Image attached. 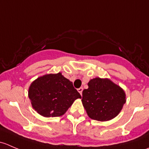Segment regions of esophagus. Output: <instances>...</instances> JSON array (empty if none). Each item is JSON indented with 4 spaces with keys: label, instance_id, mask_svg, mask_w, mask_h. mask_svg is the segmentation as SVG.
I'll return each instance as SVG.
<instances>
[{
    "label": "esophagus",
    "instance_id": "obj_1",
    "mask_svg": "<svg viewBox=\"0 0 149 149\" xmlns=\"http://www.w3.org/2000/svg\"><path fill=\"white\" fill-rule=\"evenodd\" d=\"M78 91H79V92L80 93L81 95H82V91H83V88H82V87H81V88H78Z\"/></svg>",
    "mask_w": 149,
    "mask_h": 149
}]
</instances>
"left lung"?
<instances>
[{
    "mask_svg": "<svg viewBox=\"0 0 149 149\" xmlns=\"http://www.w3.org/2000/svg\"><path fill=\"white\" fill-rule=\"evenodd\" d=\"M82 92V104L88 116L98 121H108L118 116L126 102L124 90L109 79H91Z\"/></svg>",
    "mask_w": 149,
    "mask_h": 149,
    "instance_id": "1",
    "label": "left lung"
}]
</instances>
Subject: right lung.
Instances as JSON below:
<instances>
[{
    "instance_id": "1",
    "label": "right lung",
    "mask_w": 149,
    "mask_h": 149,
    "mask_svg": "<svg viewBox=\"0 0 149 149\" xmlns=\"http://www.w3.org/2000/svg\"><path fill=\"white\" fill-rule=\"evenodd\" d=\"M28 96L33 109L45 118L64 115L75 100L81 98L73 83L61 73L37 78L30 85Z\"/></svg>"
}]
</instances>
